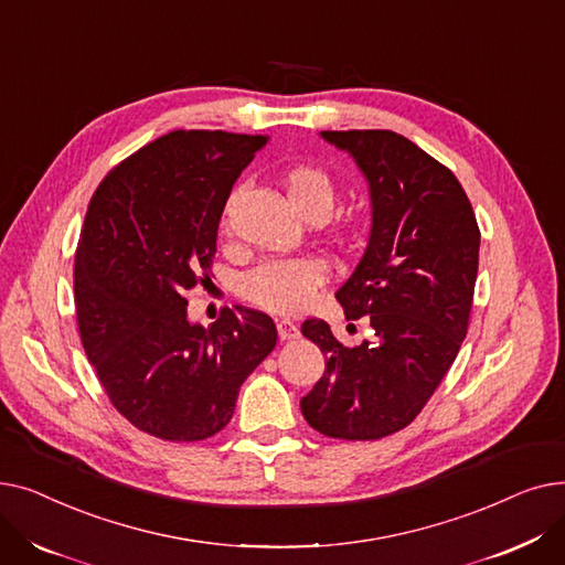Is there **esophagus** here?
<instances>
[{
  "label": "esophagus",
  "mask_w": 565,
  "mask_h": 565,
  "mask_svg": "<svg viewBox=\"0 0 565 565\" xmlns=\"http://www.w3.org/2000/svg\"><path fill=\"white\" fill-rule=\"evenodd\" d=\"M277 334H279L281 341H290V339L300 337V328L295 322L281 318V320H277Z\"/></svg>",
  "instance_id": "34e87169"
}]
</instances>
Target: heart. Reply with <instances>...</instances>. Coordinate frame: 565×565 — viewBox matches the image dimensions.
<instances>
[{
    "label": "heart",
    "instance_id": "b5f03b06",
    "mask_svg": "<svg viewBox=\"0 0 565 565\" xmlns=\"http://www.w3.org/2000/svg\"><path fill=\"white\" fill-rule=\"evenodd\" d=\"M284 185L295 211L305 217H324L334 205V181L316 164H295L284 173ZM243 188H235L222 207V228L231 226L233 207ZM328 277V263L316 254L263 260L237 281V295L256 309L270 313H298L309 307L313 292Z\"/></svg>",
    "mask_w": 565,
    "mask_h": 565
}]
</instances>
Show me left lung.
I'll return each mask as SVG.
<instances>
[{"label":"left lung","instance_id":"obj_1","mask_svg":"<svg viewBox=\"0 0 565 565\" xmlns=\"http://www.w3.org/2000/svg\"><path fill=\"white\" fill-rule=\"evenodd\" d=\"M371 183L373 228L358 270L337 292L371 337L345 348L320 318L302 334L324 354L300 401L324 437L369 441L407 428L447 375L467 337L481 231L456 173L392 130H324Z\"/></svg>","mask_w":565,"mask_h":565}]
</instances>
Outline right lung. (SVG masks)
<instances>
[{"label": "right lung", "mask_w": 565, "mask_h": 565, "mask_svg": "<svg viewBox=\"0 0 565 565\" xmlns=\"http://www.w3.org/2000/svg\"><path fill=\"white\" fill-rule=\"evenodd\" d=\"M265 143L173 130L109 169L88 201L73 265L79 339L109 403L141 433L213 437L277 343L263 311L226 307L203 330L185 309L188 292L211 279L235 178Z\"/></svg>", "instance_id": "1"}]
</instances>
